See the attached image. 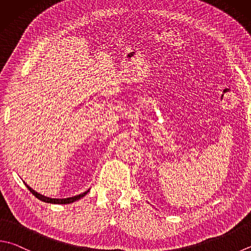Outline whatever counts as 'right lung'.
<instances>
[{
    "instance_id": "add662e5",
    "label": "right lung",
    "mask_w": 251,
    "mask_h": 251,
    "mask_svg": "<svg viewBox=\"0 0 251 251\" xmlns=\"http://www.w3.org/2000/svg\"><path fill=\"white\" fill-rule=\"evenodd\" d=\"M24 183H25V186L29 189V191L34 195L36 198H38V199L44 201L46 203H52V204H70V203H73L75 201H77L81 199V198H83L84 196H86L89 189L87 191H85L83 193H81V195H77V196H74V197H70V198H65V199H55V198H49V197H46L44 195H40V193H38L37 191H35L34 189H31L28 184L24 181Z\"/></svg>"
}]
</instances>
